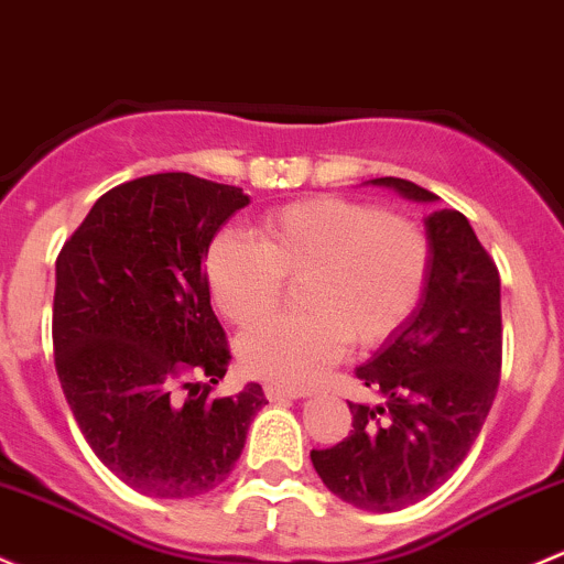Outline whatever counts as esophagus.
<instances>
[{"instance_id": "obj_1", "label": "esophagus", "mask_w": 564, "mask_h": 564, "mask_svg": "<svg viewBox=\"0 0 564 564\" xmlns=\"http://www.w3.org/2000/svg\"><path fill=\"white\" fill-rule=\"evenodd\" d=\"M264 397L270 402L278 400H300V397H307V391L302 389H289V387H278V383H264Z\"/></svg>"}]
</instances>
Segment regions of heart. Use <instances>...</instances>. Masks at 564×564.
Masks as SVG:
<instances>
[{
    "instance_id": "1",
    "label": "heart",
    "mask_w": 564,
    "mask_h": 564,
    "mask_svg": "<svg viewBox=\"0 0 564 564\" xmlns=\"http://www.w3.org/2000/svg\"><path fill=\"white\" fill-rule=\"evenodd\" d=\"M430 237L413 218L343 197H313L270 213L259 242L213 237L205 278L229 322L253 324L275 307L283 281L297 283L302 313L275 316L240 337L251 376L311 387L346 351L387 343L411 318L430 275Z\"/></svg>"
}]
</instances>
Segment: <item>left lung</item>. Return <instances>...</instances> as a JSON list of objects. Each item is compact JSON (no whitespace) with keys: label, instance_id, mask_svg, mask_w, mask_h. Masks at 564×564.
I'll list each match as a JSON object with an SVG mask.
<instances>
[{"label":"left lung","instance_id":"1","mask_svg":"<svg viewBox=\"0 0 564 564\" xmlns=\"http://www.w3.org/2000/svg\"><path fill=\"white\" fill-rule=\"evenodd\" d=\"M413 203H437L402 177H376ZM432 262L405 324L357 367L381 405L348 402L351 435L313 448L324 486L361 511L389 513L424 500L462 465L500 383V272L459 210L424 218Z\"/></svg>","mask_w":564,"mask_h":564}]
</instances>
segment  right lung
I'll return each instance as SVG.
<instances>
[{
	"instance_id": "right-lung-1",
	"label": "right lung",
	"mask_w": 564,
	"mask_h": 564,
	"mask_svg": "<svg viewBox=\"0 0 564 564\" xmlns=\"http://www.w3.org/2000/svg\"><path fill=\"white\" fill-rule=\"evenodd\" d=\"M248 203L188 173L138 177L102 194L56 259L58 381L91 452L140 495L216 489L267 405L259 383L210 394L232 357L203 262Z\"/></svg>"
}]
</instances>
